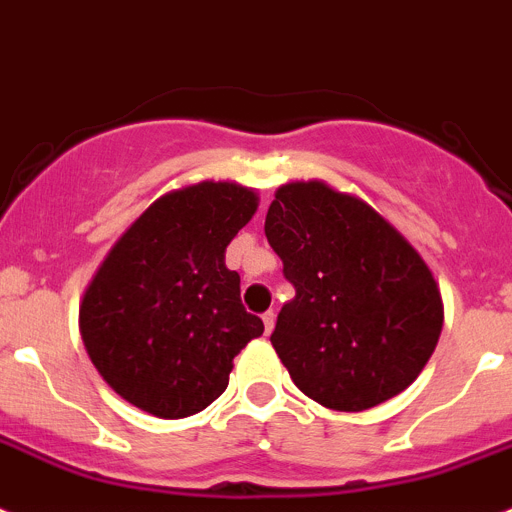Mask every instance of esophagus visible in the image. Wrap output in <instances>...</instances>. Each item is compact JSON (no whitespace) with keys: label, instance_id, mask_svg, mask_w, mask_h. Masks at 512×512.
<instances>
[{"label":"esophagus","instance_id":"obj_1","mask_svg":"<svg viewBox=\"0 0 512 512\" xmlns=\"http://www.w3.org/2000/svg\"><path fill=\"white\" fill-rule=\"evenodd\" d=\"M262 324H265V334H270L275 326V313L273 311H265L262 313Z\"/></svg>","mask_w":512,"mask_h":512}]
</instances>
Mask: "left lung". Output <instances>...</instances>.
<instances>
[{
	"label": "left lung",
	"mask_w": 512,
	"mask_h": 512,
	"mask_svg": "<svg viewBox=\"0 0 512 512\" xmlns=\"http://www.w3.org/2000/svg\"><path fill=\"white\" fill-rule=\"evenodd\" d=\"M265 237L296 288L270 334L296 388L352 413L403 393L444 324L421 255L372 206L321 181L278 188Z\"/></svg>",
	"instance_id": "obj_1"
}]
</instances>
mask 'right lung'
Here are the masks:
<instances>
[{
  "instance_id": "add662e5",
  "label": "right lung",
  "mask_w": 512,
  "mask_h": 512,
  "mask_svg": "<svg viewBox=\"0 0 512 512\" xmlns=\"http://www.w3.org/2000/svg\"><path fill=\"white\" fill-rule=\"evenodd\" d=\"M255 211L252 188L196 183L155 201L112 247L81 303V339L127 403L186 418L227 390L232 359L265 331L224 265Z\"/></svg>"
}]
</instances>
